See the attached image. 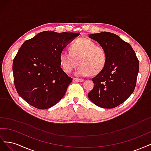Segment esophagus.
Segmentation results:
<instances>
[{
    "label": "esophagus",
    "mask_w": 151,
    "mask_h": 151,
    "mask_svg": "<svg viewBox=\"0 0 151 151\" xmlns=\"http://www.w3.org/2000/svg\"><path fill=\"white\" fill-rule=\"evenodd\" d=\"M73 81L74 82H79V83H81V82H83V79H77V78H74L73 79Z\"/></svg>",
    "instance_id": "34e87169"
}]
</instances>
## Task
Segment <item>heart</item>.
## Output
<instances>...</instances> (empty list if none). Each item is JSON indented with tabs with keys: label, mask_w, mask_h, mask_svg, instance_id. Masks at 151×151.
<instances>
[{
	"label": "heart",
	"mask_w": 151,
	"mask_h": 151,
	"mask_svg": "<svg viewBox=\"0 0 151 151\" xmlns=\"http://www.w3.org/2000/svg\"><path fill=\"white\" fill-rule=\"evenodd\" d=\"M59 61L66 73H70L78 63L77 75L94 76L101 72L106 66L107 53L103 47L96 46L93 41L81 38L71 43L69 52L60 53Z\"/></svg>",
	"instance_id": "b5f03b06"
}]
</instances>
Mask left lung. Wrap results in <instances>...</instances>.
I'll return each instance as SVG.
<instances>
[{
    "instance_id": "8db88e82",
    "label": "left lung",
    "mask_w": 151,
    "mask_h": 151,
    "mask_svg": "<svg viewBox=\"0 0 151 151\" xmlns=\"http://www.w3.org/2000/svg\"><path fill=\"white\" fill-rule=\"evenodd\" d=\"M107 53V62L101 72L93 77V89L88 93L96 106L113 108L124 102L134 92L139 62L131 45L109 32L90 34Z\"/></svg>"
}]
</instances>
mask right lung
<instances>
[{
	"mask_svg": "<svg viewBox=\"0 0 151 151\" xmlns=\"http://www.w3.org/2000/svg\"><path fill=\"white\" fill-rule=\"evenodd\" d=\"M80 33L45 31L23 43L14 58L17 92L31 106L45 109L65 95L72 78L60 67L59 56Z\"/></svg>",
	"mask_w": 151,
	"mask_h": 151,
	"instance_id": "1",
	"label": "right lung"
}]
</instances>
